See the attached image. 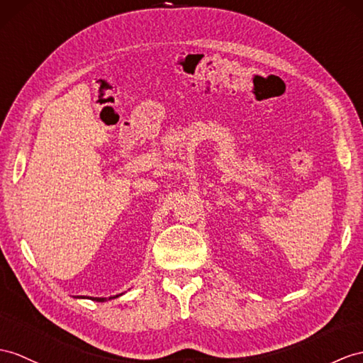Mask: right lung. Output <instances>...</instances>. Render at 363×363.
Returning <instances> with one entry per match:
<instances>
[{
    "instance_id": "right-lung-1",
    "label": "right lung",
    "mask_w": 363,
    "mask_h": 363,
    "mask_svg": "<svg viewBox=\"0 0 363 363\" xmlns=\"http://www.w3.org/2000/svg\"><path fill=\"white\" fill-rule=\"evenodd\" d=\"M92 300H95V302H104L106 298H103V297H91Z\"/></svg>"
}]
</instances>
